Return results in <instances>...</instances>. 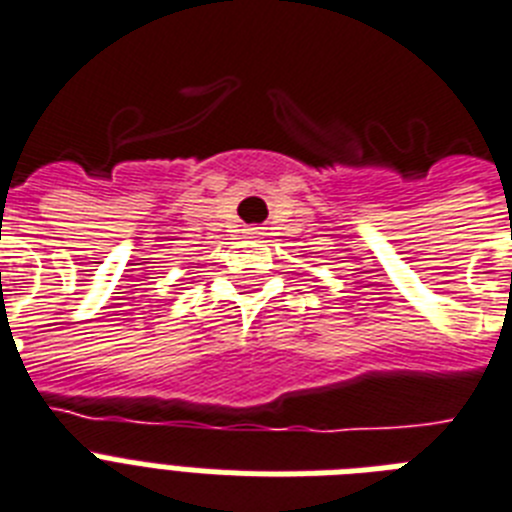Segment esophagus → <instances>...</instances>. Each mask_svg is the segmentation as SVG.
<instances>
[{"mask_svg":"<svg viewBox=\"0 0 512 512\" xmlns=\"http://www.w3.org/2000/svg\"><path fill=\"white\" fill-rule=\"evenodd\" d=\"M249 234H252V236H263V231H260V228H249Z\"/></svg>","mask_w":512,"mask_h":512,"instance_id":"obj_1","label":"esophagus"}]
</instances>
